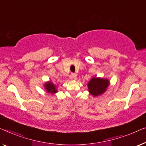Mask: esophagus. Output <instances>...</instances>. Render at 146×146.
<instances>
[{
  "label": "esophagus",
  "mask_w": 146,
  "mask_h": 146,
  "mask_svg": "<svg viewBox=\"0 0 146 146\" xmlns=\"http://www.w3.org/2000/svg\"><path fill=\"white\" fill-rule=\"evenodd\" d=\"M71 77L74 79L75 80H76L77 79V75L76 73H72L71 74Z\"/></svg>",
  "instance_id": "1"
}]
</instances>
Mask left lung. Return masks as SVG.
Segmentation results:
<instances>
[{"label": "left lung", "mask_w": 146, "mask_h": 146, "mask_svg": "<svg viewBox=\"0 0 146 146\" xmlns=\"http://www.w3.org/2000/svg\"><path fill=\"white\" fill-rule=\"evenodd\" d=\"M109 85L110 81L108 79L93 77L88 82L89 93L94 97L98 96L103 94L107 90Z\"/></svg>", "instance_id": "8db88e82"}]
</instances>
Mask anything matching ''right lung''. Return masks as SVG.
<instances>
[{
    "mask_svg": "<svg viewBox=\"0 0 146 146\" xmlns=\"http://www.w3.org/2000/svg\"><path fill=\"white\" fill-rule=\"evenodd\" d=\"M44 87L46 91L48 93H50V94H54L58 92L57 86H56V84H54L53 82H51L50 80L44 82Z\"/></svg>",
    "mask_w": 146,
    "mask_h": 146,
    "instance_id": "1",
    "label": "right lung"
}]
</instances>
